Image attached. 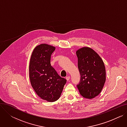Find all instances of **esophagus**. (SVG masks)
Returning <instances> with one entry per match:
<instances>
[{
  "label": "esophagus",
  "mask_w": 127,
  "mask_h": 127,
  "mask_svg": "<svg viewBox=\"0 0 127 127\" xmlns=\"http://www.w3.org/2000/svg\"><path fill=\"white\" fill-rule=\"evenodd\" d=\"M66 80H67V81L69 80V79H70V77H69V76L66 77Z\"/></svg>",
  "instance_id": "obj_1"
}]
</instances>
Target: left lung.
Wrapping results in <instances>:
<instances>
[{
	"instance_id": "1",
	"label": "left lung",
	"mask_w": 127,
	"mask_h": 127,
	"mask_svg": "<svg viewBox=\"0 0 127 127\" xmlns=\"http://www.w3.org/2000/svg\"><path fill=\"white\" fill-rule=\"evenodd\" d=\"M76 55L81 75V80L77 88L84 98L93 99L100 93L105 82L103 61L94 50L88 47L79 49Z\"/></svg>"
}]
</instances>
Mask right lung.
Wrapping results in <instances>:
<instances>
[{
	"label": "right lung",
	"instance_id": "add662e5",
	"mask_svg": "<svg viewBox=\"0 0 127 127\" xmlns=\"http://www.w3.org/2000/svg\"><path fill=\"white\" fill-rule=\"evenodd\" d=\"M55 49L47 44L37 45L32 52L29 64L32 87L40 98L48 102L59 99L66 82L51 65V55Z\"/></svg>",
	"mask_w": 127,
	"mask_h": 127
}]
</instances>
